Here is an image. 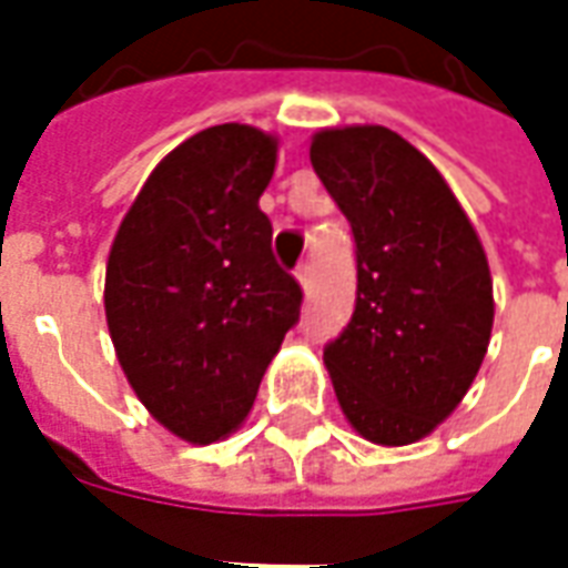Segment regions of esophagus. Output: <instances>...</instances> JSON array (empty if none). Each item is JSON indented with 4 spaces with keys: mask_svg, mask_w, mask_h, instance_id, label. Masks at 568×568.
I'll return each instance as SVG.
<instances>
[{
    "mask_svg": "<svg viewBox=\"0 0 568 568\" xmlns=\"http://www.w3.org/2000/svg\"><path fill=\"white\" fill-rule=\"evenodd\" d=\"M295 276H297V283H301V288H304V292H307L310 285H313V267H310V264H301V267L295 271Z\"/></svg>",
    "mask_w": 568,
    "mask_h": 568,
    "instance_id": "esophagus-1",
    "label": "esophagus"
}]
</instances>
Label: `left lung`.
I'll use <instances>...</instances> for the list:
<instances>
[{
  "instance_id": "left-lung-1",
  "label": "left lung",
  "mask_w": 568,
  "mask_h": 568,
  "mask_svg": "<svg viewBox=\"0 0 568 568\" xmlns=\"http://www.w3.org/2000/svg\"><path fill=\"white\" fill-rule=\"evenodd\" d=\"M310 163L356 236V310L325 346L334 395L362 438L405 447L450 417L487 356V252L435 163L395 130H320Z\"/></svg>"
}]
</instances>
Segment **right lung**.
Masks as SVG:
<instances>
[{
  "label": "right lung",
  "mask_w": 568,
  "mask_h": 568,
  "mask_svg": "<svg viewBox=\"0 0 568 568\" xmlns=\"http://www.w3.org/2000/svg\"><path fill=\"white\" fill-rule=\"evenodd\" d=\"M280 140L248 124L194 133L163 158L105 261V322L124 377L175 438L212 444L255 405L301 313L258 200Z\"/></svg>",
  "instance_id": "right-lung-1"
}]
</instances>
